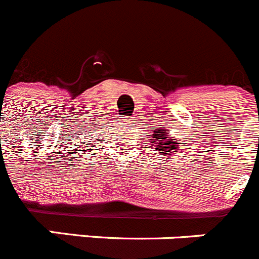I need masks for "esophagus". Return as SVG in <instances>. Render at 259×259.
<instances>
[{"instance_id": "34e87169", "label": "esophagus", "mask_w": 259, "mask_h": 259, "mask_svg": "<svg viewBox=\"0 0 259 259\" xmlns=\"http://www.w3.org/2000/svg\"><path fill=\"white\" fill-rule=\"evenodd\" d=\"M122 121H124V124H130L132 122V117H124Z\"/></svg>"}]
</instances>
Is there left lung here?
<instances>
[{"mask_svg":"<svg viewBox=\"0 0 259 259\" xmlns=\"http://www.w3.org/2000/svg\"><path fill=\"white\" fill-rule=\"evenodd\" d=\"M158 134H153L154 135V141L152 143L156 146L157 151H159V153L162 154H168V153H174V152L178 149V142L176 139H170L167 137V132L165 129H159ZM170 159V158H168Z\"/></svg>","mask_w":259,"mask_h":259,"instance_id":"left-lung-1","label":"left lung"}]
</instances>
